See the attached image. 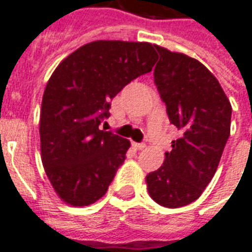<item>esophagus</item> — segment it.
Here are the masks:
<instances>
[{
    "instance_id": "esophagus-1",
    "label": "esophagus",
    "mask_w": 252,
    "mask_h": 252,
    "mask_svg": "<svg viewBox=\"0 0 252 252\" xmlns=\"http://www.w3.org/2000/svg\"><path fill=\"white\" fill-rule=\"evenodd\" d=\"M133 147L140 151V150H144V148L147 147V146H146L144 143H135V144H133Z\"/></svg>"
}]
</instances>
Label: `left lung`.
<instances>
[{
    "mask_svg": "<svg viewBox=\"0 0 252 252\" xmlns=\"http://www.w3.org/2000/svg\"><path fill=\"white\" fill-rule=\"evenodd\" d=\"M154 79L171 124L181 137L171 142L163 164L146 177L150 197L180 208L195 201L211 182L231 132L232 106L216 77L201 62L155 46Z\"/></svg>",
    "mask_w": 252,
    "mask_h": 252,
    "instance_id": "obj_1",
    "label": "left lung"
}]
</instances>
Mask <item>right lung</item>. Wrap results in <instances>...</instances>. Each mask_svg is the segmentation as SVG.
<instances>
[{"instance_id":"obj_1","label":"right lung","mask_w":252,"mask_h":252,"mask_svg":"<svg viewBox=\"0 0 252 252\" xmlns=\"http://www.w3.org/2000/svg\"><path fill=\"white\" fill-rule=\"evenodd\" d=\"M158 54L147 41L95 40L58 64L41 101L40 151L59 198L88 206L106 193L129 140L101 129L110 99L153 70Z\"/></svg>"}]
</instances>
